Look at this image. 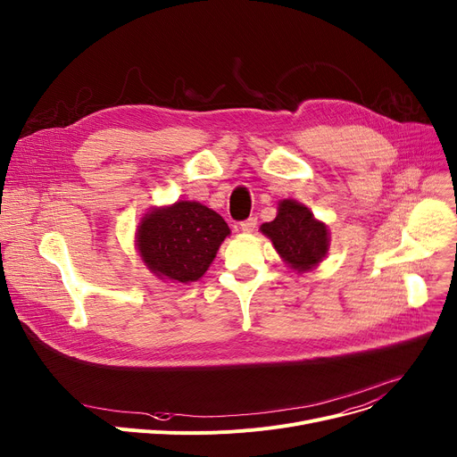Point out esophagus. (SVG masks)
<instances>
[{"label": "esophagus", "mask_w": 457, "mask_h": 457, "mask_svg": "<svg viewBox=\"0 0 457 457\" xmlns=\"http://www.w3.org/2000/svg\"><path fill=\"white\" fill-rule=\"evenodd\" d=\"M255 228H257V217H250V219L240 222V229L245 233H252Z\"/></svg>", "instance_id": "esophagus-1"}]
</instances>
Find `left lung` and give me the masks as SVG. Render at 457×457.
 Wrapping results in <instances>:
<instances>
[{"label":"left lung","mask_w":457,"mask_h":457,"mask_svg":"<svg viewBox=\"0 0 457 457\" xmlns=\"http://www.w3.org/2000/svg\"><path fill=\"white\" fill-rule=\"evenodd\" d=\"M261 231L271 238L273 248L297 271L318 264L328 250L327 226L294 200H283L278 217L262 224Z\"/></svg>","instance_id":"obj_1"}]
</instances>
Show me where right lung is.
<instances>
[{
	"label": "right lung",
	"mask_w": 457,
	"mask_h": 457,
	"mask_svg": "<svg viewBox=\"0 0 457 457\" xmlns=\"http://www.w3.org/2000/svg\"><path fill=\"white\" fill-rule=\"evenodd\" d=\"M229 235L226 220L198 202L152 209L137 229L143 262L162 279L198 281Z\"/></svg>",
	"instance_id": "obj_1"
}]
</instances>
